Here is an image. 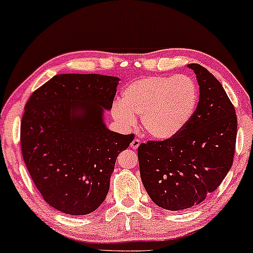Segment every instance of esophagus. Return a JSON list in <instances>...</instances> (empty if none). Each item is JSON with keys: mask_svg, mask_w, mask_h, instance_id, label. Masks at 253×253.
Returning <instances> with one entry per match:
<instances>
[{"mask_svg": "<svg viewBox=\"0 0 253 253\" xmlns=\"http://www.w3.org/2000/svg\"><path fill=\"white\" fill-rule=\"evenodd\" d=\"M139 145H140V140L138 139V138H134V139L131 141V144H130V147L132 148V150H137L138 147H139Z\"/></svg>", "mask_w": 253, "mask_h": 253, "instance_id": "1", "label": "esophagus"}]
</instances>
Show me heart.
I'll use <instances>...</instances> for the list:
<instances>
[{
	"label": "heart",
	"mask_w": 253,
	"mask_h": 253,
	"mask_svg": "<svg viewBox=\"0 0 253 253\" xmlns=\"http://www.w3.org/2000/svg\"><path fill=\"white\" fill-rule=\"evenodd\" d=\"M198 87L188 76H152L124 88L121 103L113 106V116L131 126L140 116L145 132L157 139H170L186 126L198 103Z\"/></svg>",
	"instance_id": "heart-1"
}]
</instances>
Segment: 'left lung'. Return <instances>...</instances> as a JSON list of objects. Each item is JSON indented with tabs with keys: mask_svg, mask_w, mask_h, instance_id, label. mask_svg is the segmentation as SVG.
Masks as SVG:
<instances>
[{
	"mask_svg": "<svg viewBox=\"0 0 253 253\" xmlns=\"http://www.w3.org/2000/svg\"><path fill=\"white\" fill-rule=\"evenodd\" d=\"M188 67L199 84L192 119L170 139L138 147L141 182L158 206L181 211L198 205L221 184L234 161L237 117L220 82L202 67Z\"/></svg>",
	"mask_w": 253,
	"mask_h": 253,
	"instance_id": "obj_1",
	"label": "left lung"
}]
</instances>
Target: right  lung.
Wrapping results in <instances>:
<instances>
[{"label":"right lung","mask_w":253,"mask_h":253,"mask_svg":"<svg viewBox=\"0 0 253 253\" xmlns=\"http://www.w3.org/2000/svg\"><path fill=\"white\" fill-rule=\"evenodd\" d=\"M120 78L96 74L54 76L27 100L20 146L31 178L44 202L70 215L98 209L109 190L116 158L133 134L110 131Z\"/></svg>","instance_id":"right-lung-1"}]
</instances>
